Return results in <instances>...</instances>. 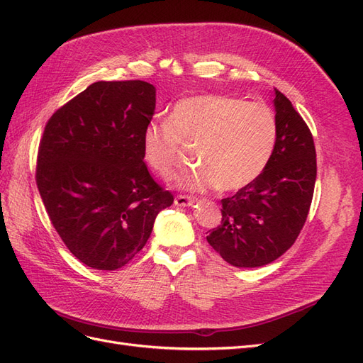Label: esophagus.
Instances as JSON below:
<instances>
[{"label": "esophagus", "instance_id": "obj_1", "mask_svg": "<svg viewBox=\"0 0 363 363\" xmlns=\"http://www.w3.org/2000/svg\"><path fill=\"white\" fill-rule=\"evenodd\" d=\"M194 203H195V199H192V196H188V195H177L174 200V204L179 207H188V206H192Z\"/></svg>", "mask_w": 363, "mask_h": 363}]
</instances>
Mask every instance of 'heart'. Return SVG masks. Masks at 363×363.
<instances>
[{
	"label": "heart",
	"instance_id": "1",
	"mask_svg": "<svg viewBox=\"0 0 363 363\" xmlns=\"http://www.w3.org/2000/svg\"><path fill=\"white\" fill-rule=\"evenodd\" d=\"M277 118L262 103L225 95H196L177 101L167 123L152 121L142 133L147 167L168 175L180 144H199L196 169L174 180L179 189L235 192L265 171L277 144Z\"/></svg>",
	"mask_w": 363,
	"mask_h": 363
}]
</instances>
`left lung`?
Here are the masks:
<instances>
[{
  "label": "left lung",
  "instance_id": "obj_1",
  "mask_svg": "<svg viewBox=\"0 0 363 363\" xmlns=\"http://www.w3.org/2000/svg\"><path fill=\"white\" fill-rule=\"evenodd\" d=\"M277 144L268 167L251 184L221 200V224L207 242L227 263L257 268L286 252L309 213L315 180L313 138L300 113L274 91Z\"/></svg>",
  "mask_w": 363,
  "mask_h": 363
}]
</instances>
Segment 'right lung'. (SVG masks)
I'll list each match as a JSON object with an SVG mask.
<instances>
[{
  "mask_svg": "<svg viewBox=\"0 0 363 363\" xmlns=\"http://www.w3.org/2000/svg\"><path fill=\"white\" fill-rule=\"evenodd\" d=\"M155 108L156 87L147 82H96L45 125L38 189L65 245L89 268L127 265L174 201L142 156Z\"/></svg>",
  "mask_w": 363,
  "mask_h": 363,
  "instance_id": "right-lung-1",
  "label": "right lung"
}]
</instances>
